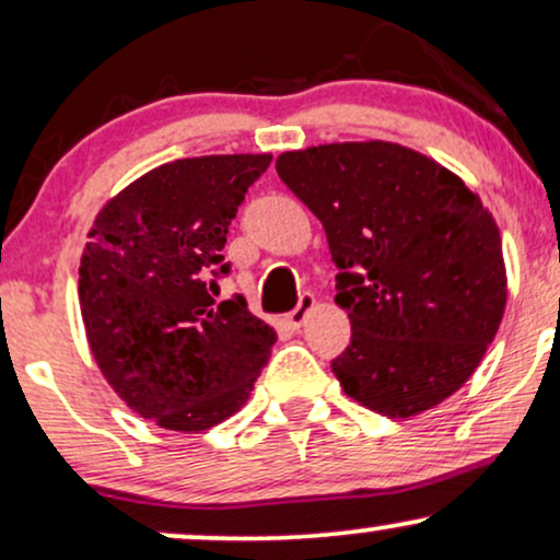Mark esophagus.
<instances>
[{
	"mask_svg": "<svg viewBox=\"0 0 560 560\" xmlns=\"http://www.w3.org/2000/svg\"><path fill=\"white\" fill-rule=\"evenodd\" d=\"M314 303H316V299H314V293H303L301 299H299V306L293 308L291 314H288V324H293V327H301L303 322H306V316L312 314V308H314Z\"/></svg>",
	"mask_w": 560,
	"mask_h": 560,
	"instance_id": "obj_1",
	"label": "esophagus"
}]
</instances>
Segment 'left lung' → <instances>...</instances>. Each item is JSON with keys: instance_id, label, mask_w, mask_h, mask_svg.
<instances>
[{"instance_id": "obj_1", "label": "left lung", "mask_w": 560, "mask_h": 560, "mask_svg": "<svg viewBox=\"0 0 560 560\" xmlns=\"http://www.w3.org/2000/svg\"><path fill=\"white\" fill-rule=\"evenodd\" d=\"M278 176L327 233L350 345L332 361L345 395L386 418L452 397L506 308L499 225L457 174L397 142L280 153Z\"/></svg>"}]
</instances>
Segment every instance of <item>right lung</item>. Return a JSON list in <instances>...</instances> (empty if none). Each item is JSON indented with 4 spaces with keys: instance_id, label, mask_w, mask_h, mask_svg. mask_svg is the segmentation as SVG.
Segmentation results:
<instances>
[{
    "instance_id": "1",
    "label": "right lung",
    "mask_w": 560,
    "mask_h": 560,
    "mask_svg": "<svg viewBox=\"0 0 560 560\" xmlns=\"http://www.w3.org/2000/svg\"><path fill=\"white\" fill-rule=\"evenodd\" d=\"M272 155L163 163L101 207L80 259L90 353L137 416L199 433L238 412L278 332L236 299L215 303L223 246Z\"/></svg>"
}]
</instances>
